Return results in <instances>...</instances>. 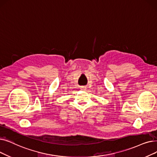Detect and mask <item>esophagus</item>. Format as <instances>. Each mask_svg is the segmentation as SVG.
I'll return each mask as SVG.
<instances>
[{
	"label": "esophagus",
	"instance_id": "1",
	"mask_svg": "<svg viewBox=\"0 0 157 157\" xmlns=\"http://www.w3.org/2000/svg\"><path fill=\"white\" fill-rule=\"evenodd\" d=\"M81 89L82 90H86V88L85 86H81Z\"/></svg>",
	"mask_w": 157,
	"mask_h": 157
}]
</instances>
